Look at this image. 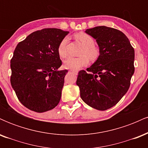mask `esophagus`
I'll return each instance as SVG.
<instances>
[{
  "label": "esophagus",
  "instance_id": "esophagus-1",
  "mask_svg": "<svg viewBox=\"0 0 148 148\" xmlns=\"http://www.w3.org/2000/svg\"><path fill=\"white\" fill-rule=\"evenodd\" d=\"M69 72H74V73H76V72H77V71H74V70H70V71H69Z\"/></svg>",
  "mask_w": 148,
  "mask_h": 148
}]
</instances>
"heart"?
Segmentation results:
<instances>
[{
  "label": "heart",
  "instance_id": "1",
  "mask_svg": "<svg viewBox=\"0 0 148 148\" xmlns=\"http://www.w3.org/2000/svg\"><path fill=\"white\" fill-rule=\"evenodd\" d=\"M74 38L77 42L83 45V48L80 51L81 56L78 58L69 57L64 62V67L67 69H77L87 65L88 58L90 60H95L99 57L100 53L96 46H95V40L89 34L80 32L75 34ZM67 38L64 37L61 40L58 47V53L61 58L67 57Z\"/></svg>",
  "mask_w": 148,
  "mask_h": 148
}]
</instances>
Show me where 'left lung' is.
<instances>
[{
  "mask_svg": "<svg viewBox=\"0 0 148 148\" xmlns=\"http://www.w3.org/2000/svg\"><path fill=\"white\" fill-rule=\"evenodd\" d=\"M99 47L97 60L87 71L79 72L76 85L81 99L88 106L105 111L126 94L134 73V49L120 30L97 26L86 30Z\"/></svg>",
  "mask_w": 148,
  "mask_h": 148,
  "instance_id": "obj_1",
  "label": "left lung"
}]
</instances>
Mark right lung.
Masks as SVG:
<instances>
[{
    "instance_id": "1",
    "label": "right lung",
    "mask_w": 148,
    "mask_h": 148,
    "mask_svg": "<svg viewBox=\"0 0 148 148\" xmlns=\"http://www.w3.org/2000/svg\"><path fill=\"white\" fill-rule=\"evenodd\" d=\"M68 33L58 28L37 30L15 48L10 61V83L28 109L43 113L58 104L68 71L58 70L62 65L58 47Z\"/></svg>"
}]
</instances>
